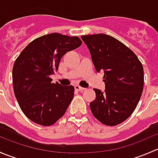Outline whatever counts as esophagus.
Returning a JSON list of instances; mask_svg holds the SVG:
<instances>
[{"label":"esophagus","instance_id":"esophagus-1","mask_svg":"<svg viewBox=\"0 0 158 158\" xmlns=\"http://www.w3.org/2000/svg\"><path fill=\"white\" fill-rule=\"evenodd\" d=\"M75 89H76V90H77V91H79V92H83L84 90H85V88H83V87H81L80 85H75Z\"/></svg>","mask_w":158,"mask_h":158}]
</instances>
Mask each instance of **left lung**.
Masks as SVG:
<instances>
[{
	"instance_id": "left-lung-1",
	"label": "left lung",
	"mask_w": 158,
	"mask_h": 158,
	"mask_svg": "<svg viewBox=\"0 0 158 158\" xmlns=\"http://www.w3.org/2000/svg\"><path fill=\"white\" fill-rule=\"evenodd\" d=\"M97 72L104 73L105 92L95 89L90 103L92 114L101 123L115 126L134 112L144 89V69L135 52L118 40L98 33L81 36Z\"/></svg>"
}]
</instances>
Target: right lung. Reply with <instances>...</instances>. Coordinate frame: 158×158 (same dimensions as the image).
Masks as SVG:
<instances>
[{"instance_id":"right-lung-1","label":"right lung","mask_w":158,"mask_h":158,"mask_svg":"<svg viewBox=\"0 0 158 158\" xmlns=\"http://www.w3.org/2000/svg\"><path fill=\"white\" fill-rule=\"evenodd\" d=\"M82 44L78 36L49 33L33 40L16 59L12 71L14 95L32 122L50 126L65 114L75 89L52 83L50 76L58 69L63 55Z\"/></svg>"}]
</instances>
